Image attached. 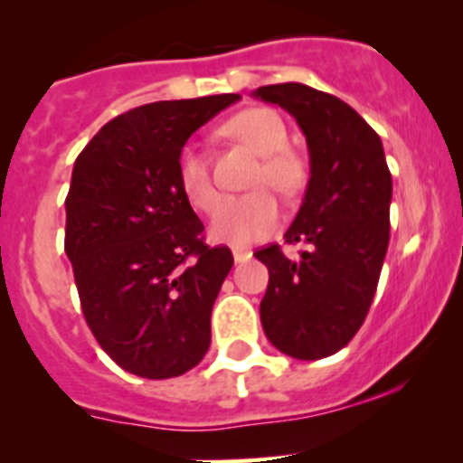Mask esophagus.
<instances>
[{
    "label": "esophagus",
    "instance_id": "obj_1",
    "mask_svg": "<svg viewBox=\"0 0 463 463\" xmlns=\"http://www.w3.org/2000/svg\"><path fill=\"white\" fill-rule=\"evenodd\" d=\"M249 258H251V251H247V249H233V260L236 262H245Z\"/></svg>",
    "mask_w": 463,
    "mask_h": 463
}]
</instances>
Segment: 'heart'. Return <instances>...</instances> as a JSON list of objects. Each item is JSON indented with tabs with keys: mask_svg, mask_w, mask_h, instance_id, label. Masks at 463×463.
<instances>
[{
	"mask_svg": "<svg viewBox=\"0 0 463 463\" xmlns=\"http://www.w3.org/2000/svg\"><path fill=\"white\" fill-rule=\"evenodd\" d=\"M227 133L247 144L262 157L256 185H273L282 194H295L304 184V164L288 146V128L273 109H245L227 122ZM176 176L185 199L196 210L214 212L218 190L212 181L205 155L194 146H184L176 159ZM282 222V207L269 190H253L242 196H230L218 205L210 233L218 242L245 247L271 236Z\"/></svg>",
	"mask_w": 463,
	"mask_h": 463,
	"instance_id": "b5f03b06",
	"label": "heart"
}]
</instances>
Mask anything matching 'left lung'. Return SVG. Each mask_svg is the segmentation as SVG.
Returning a JSON list of instances; mask_svg holds the SVG:
<instances>
[{
	"instance_id": "1",
	"label": "left lung",
	"mask_w": 463,
	"mask_h": 463,
	"mask_svg": "<svg viewBox=\"0 0 463 463\" xmlns=\"http://www.w3.org/2000/svg\"><path fill=\"white\" fill-rule=\"evenodd\" d=\"M298 119L310 155V179L288 245L253 253L269 269L260 301L267 339L284 354L317 361L339 352L365 321L389 245L392 173L378 133L350 105L301 82L253 91Z\"/></svg>"
}]
</instances>
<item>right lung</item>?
Wrapping results in <instances>:
<instances>
[{
  "label": "right lung",
  "mask_w": 463,
  "mask_h": 463,
  "mask_svg": "<svg viewBox=\"0 0 463 463\" xmlns=\"http://www.w3.org/2000/svg\"><path fill=\"white\" fill-rule=\"evenodd\" d=\"M236 100L221 93L131 109L74 164L65 253L82 315L102 350L135 376H181L210 347L212 306L233 256L203 242L176 159L196 128Z\"/></svg>",
  "instance_id": "add662e5"
}]
</instances>
